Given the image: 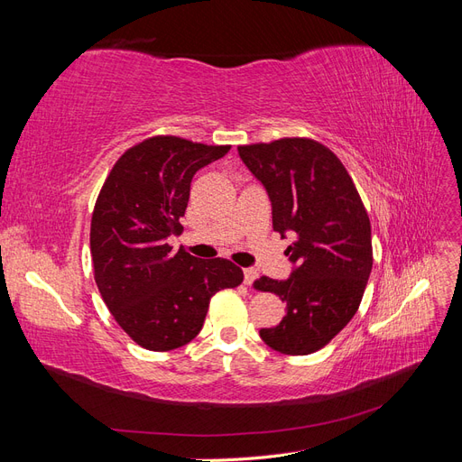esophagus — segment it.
Wrapping results in <instances>:
<instances>
[{"label": "esophagus", "mask_w": 462, "mask_h": 462, "mask_svg": "<svg viewBox=\"0 0 462 462\" xmlns=\"http://www.w3.org/2000/svg\"><path fill=\"white\" fill-rule=\"evenodd\" d=\"M243 272H245V283H246V285H250V283H253V282H254V279L258 277V272H256L254 268H245Z\"/></svg>", "instance_id": "34e87169"}]
</instances>
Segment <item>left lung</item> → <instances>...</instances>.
<instances>
[{
	"label": "left lung",
	"instance_id": "left-lung-1",
	"mask_svg": "<svg viewBox=\"0 0 462 462\" xmlns=\"http://www.w3.org/2000/svg\"><path fill=\"white\" fill-rule=\"evenodd\" d=\"M239 156L268 190L273 231L295 235L285 256L295 265L285 282L260 277L254 289L287 302L262 341L283 355L326 346L356 314L372 272V231L351 175L312 138H279L239 146Z\"/></svg>",
	"mask_w": 462,
	"mask_h": 462
}]
</instances>
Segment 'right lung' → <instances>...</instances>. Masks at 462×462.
Segmentation results:
<instances>
[{
    "label": "right lung",
    "instance_id": "right-lung-1",
    "mask_svg": "<svg viewBox=\"0 0 462 462\" xmlns=\"http://www.w3.org/2000/svg\"><path fill=\"white\" fill-rule=\"evenodd\" d=\"M231 146L173 134L150 136L111 167L96 199L90 254L97 291L119 328L148 351H173L200 333L212 299L243 283L226 258L200 260L173 250L183 231L190 180Z\"/></svg>",
    "mask_w": 462,
    "mask_h": 462
}]
</instances>
